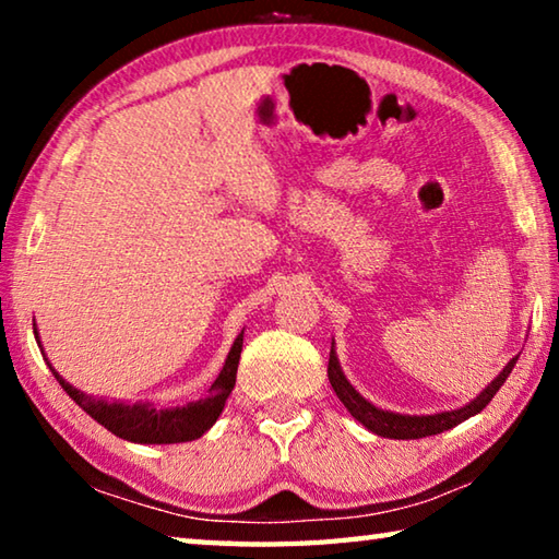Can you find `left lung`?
I'll list each match as a JSON object with an SVG mask.
<instances>
[{"mask_svg": "<svg viewBox=\"0 0 559 559\" xmlns=\"http://www.w3.org/2000/svg\"><path fill=\"white\" fill-rule=\"evenodd\" d=\"M515 362H518V355L510 359V362L503 367V372H500L496 380L490 382L486 390L480 392L476 400H471L466 406H461V409H451V412L427 414V416H424V414L416 416V414L386 412V409H380V406H374L372 402H367L365 396L347 382V377L343 372V367H340L337 355H335V340H333V347H330L328 380H330V384H333L337 400L347 406V412L353 414L365 429H370L372 433H377V437H384V439H424V437H433V433H441V431H449L453 427H459V424L466 421L468 416H476L478 412H484L486 404L493 400L496 392L508 380V374L513 372Z\"/></svg>", "mask_w": 559, "mask_h": 559, "instance_id": "8db88e82", "label": "left lung"}]
</instances>
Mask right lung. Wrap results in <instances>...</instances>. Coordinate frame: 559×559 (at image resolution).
Listing matches in <instances>:
<instances>
[{
  "mask_svg": "<svg viewBox=\"0 0 559 559\" xmlns=\"http://www.w3.org/2000/svg\"><path fill=\"white\" fill-rule=\"evenodd\" d=\"M36 343L41 347L39 330L34 325ZM243 347V330L236 335L234 345L226 355V362L222 372L212 382L210 392L202 400L189 402L185 406H167V409H159L153 402H108L106 396H91L86 392L75 390L63 377L53 370L56 382L63 386V392L71 396V400L81 406L83 412L91 414V419H96L100 427H106L116 437L132 441V443H182V441H194L200 439L204 431L214 427V421L219 419L226 400L236 384V370H239V357ZM46 359V357H44Z\"/></svg>",
  "mask_w": 559,
  "mask_h": 559,
  "instance_id": "right-lung-1",
  "label": "right lung"
}]
</instances>
